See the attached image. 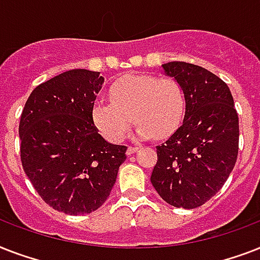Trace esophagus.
<instances>
[{
    "label": "esophagus",
    "instance_id": "obj_1",
    "mask_svg": "<svg viewBox=\"0 0 260 260\" xmlns=\"http://www.w3.org/2000/svg\"><path fill=\"white\" fill-rule=\"evenodd\" d=\"M138 150H139L138 147H128V148H126V155L135 154V152H136Z\"/></svg>",
    "mask_w": 260,
    "mask_h": 260
}]
</instances>
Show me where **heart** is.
<instances>
[{
  "label": "heart",
  "instance_id": "1",
  "mask_svg": "<svg viewBox=\"0 0 260 260\" xmlns=\"http://www.w3.org/2000/svg\"><path fill=\"white\" fill-rule=\"evenodd\" d=\"M110 101L97 100L91 120L98 132L112 143H120L132 124L136 136L166 139L178 129L185 116V94L177 81L150 74H129L110 86Z\"/></svg>",
  "mask_w": 260,
  "mask_h": 260
}]
</instances>
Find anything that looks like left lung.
<instances>
[{
  "instance_id": "left-lung-1",
  "label": "left lung",
  "mask_w": 260,
  "mask_h": 260,
  "mask_svg": "<svg viewBox=\"0 0 260 260\" xmlns=\"http://www.w3.org/2000/svg\"><path fill=\"white\" fill-rule=\"evenodd\" d=\"M185 94V117L156 147L151 183L170 205L194 209L213 197L232 173L239 151V116L230 87L204 67L162 64Z\"/></svg>"
}]
</instances>
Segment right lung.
I'll return each mask as SVG.
<instances>
[{"label":"right lung","instance_id":"right-lung-1","mask_svg":"<svg viewBox=\"0 0 260 260\" xmlns=\"http://www.w3.org/2000/svg\"><path fill=\"white\" fill-rule=\"evenodd\" d=\"M102 83L98 71H66L39 85L21 113L24 171L39 196L66 214L97 210L126 159V147L106 142L91 120Z\"/></svg>","mask_w":260,"mask_h":260}]
</instances>
